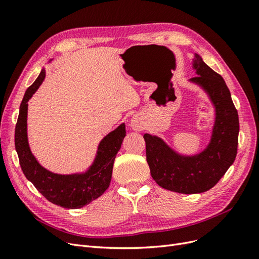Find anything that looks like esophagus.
<instances>
[{
    "label": "esophagus",
    "instance_id": "1",
    "mask_svg": "<svg viewBox=\"0 0 259 259\" xmlns=\"http://www.w3.org/2000/svg\"><path fill=\"white\" fill-rule=\"evenodd\" d=\"M130 126L132 127L133 131H142L144 128V122L142 121V119L138 116H134L133 119L131 120L130 123Z\"/></svg>",
    "mask_w": 259,
    "mask_h": 259
}]
</instances>
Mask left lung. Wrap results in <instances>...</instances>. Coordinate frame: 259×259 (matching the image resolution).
Returning <instances> with one entry per match:
<instances>
[{
	"mask_svg": "<svg viewBox=\"0 0 259 259\" xmlns=\"http://www.w3.org/2000/svg\"><path fill=\"white\" fill-rule=\"evenodd\" d=\"M192 68L198 75L189 80L204 91L215 109L208 145L200 153L180 154L161 137L145 134L148 165L154 182L174 192L202 193L213 188L236 160L239 115L226 82L194 54Z\"/></svg>",
	"mask_w": 259,
	"mask_h": 259,
	"instance_id": "1",
	"label": "left lung"
}]
</instances>
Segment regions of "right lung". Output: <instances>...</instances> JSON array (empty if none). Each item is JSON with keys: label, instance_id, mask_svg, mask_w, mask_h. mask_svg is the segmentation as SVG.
<instances>
[{"label": "right lung", "instance_id": "1", "mask_svg": "<svg viewBox=\"0 0 259 259\" xmlns=\"http://www.w3.org/2000/svg\"><path fill=\"white\" fill-rule=\"evenodd\" d=\"M44 79L45 69L43 68L22 98L15 128V148L23 174L38 192L53 204L71 209L81 208L99 198L110 185L114 159L126 134L125 124H120L101 139L94 162L83 173L62 175L46 169L31 152L27 134L28 101L40 88Z\"/></svg>", "mask_w": 259, "mask_h": 259}]
</instances>
